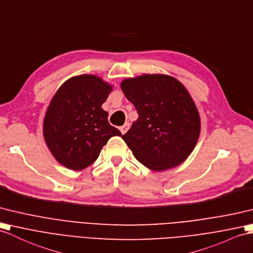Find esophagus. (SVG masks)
Segmentation results:
<instances>
[{
    "label": "esophagus",
    "instance_id": "1",
    "mask_svg": "<svg viewBox=\"0 0 253 253\" xmlns=\"http://www.w3.org/2000/svg\"><path fill=\"white\" fill-rule=\"evenodd\" d=\"M130 126H131V125L128 122H126L125 125H123L122 126H120V132L122 133V134H126V131L128 130V128H130Z\"/></svg>",
    "mask_w": 253,
    "mask_h": 253
}]
</instances>
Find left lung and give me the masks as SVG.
Returning <instances> with one entry per match:
<instances>
[{
	"mask_svg": "<svg viewBox=\"0 0 253 253\" xmlns=\"http://www.w3.org/2000/svg\"><path fill=\"white\" fill-rule=\"evenodd\" d=\"M121 89L138 114L122 135L134 157L157 171L182 163L201 131L199 112L187 89L166 75L126 79Z\"/></svg>",
	"mask_w": 253,
	"mask_h": 253,
	"instance_id": "8db88e82",
	"label": "left lung"
}]
</instances>
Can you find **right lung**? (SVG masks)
Masks as SVG:
<instances>
[{"mask_svg":"<svg viewBox=\"0 0 253 253\" xmlns=\"http://www.w3.org/2000/svg\"><path fill=\"white\" fill-rule=\"evenodd\" d=\"M112 87L93 75L73 77L53 96L44 120V136L53 157L79 170L98 158L101 149L121 132L108 122L102 104Z\"/></svg>","mask_w":253,"mask_h":253,"instance_id":"add662e5","label":"right lung"}]
</instances>
